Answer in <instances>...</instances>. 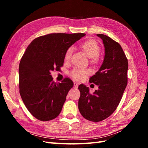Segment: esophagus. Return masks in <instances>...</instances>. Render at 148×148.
I'll list each match as a JSON object with an SVG mask.
<instances>
[{
  "label": "esophagus",
  "instance_id": "obj_1",
  "mask_svg": "<svg viewBox=\"0 0 148 148\" xmlns=\"http://www.w3.org/2000/svg\"><path fill=\"white\" fill-rule=\"evenodd\" d=\"M78 85H79V84H78V83H77V82H75V83H74V87H75V88H77L78 87Z\"/></svg>",
  "mask_w": 148,
  "mask_h": 148
}]
</instances>
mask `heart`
Here are the masks:
<instances>
[{"label":"heart","mask_w":148,"mask_h":148,"mask_svg":"<svg viewBox=\"0 0 148 148\" xmlns=\"http://www.w3.org/2000/svg\"><path fill=\"white\" fill-rule=\"evenodd\" d=\"M81 47L87 55L88 57H91V61L94 63H97L99 61V53L100 51V47L98 43L94 39H88L83 42L81 44ZM73 47L70 46L67 48L65 52L64 59L65 60H70L71 54H72ZM91 73V71L89 69L82 68V67H75L71 70L69 75L70 77L75 79L82 81L84 79L88 76Z\"/></svg>","instance_id":"heart-1"}]
</instances>
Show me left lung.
Returning a JSON list of instances; mask_svg holds the SVG:
<instances>
[{
	"label": "left lung",
	"mask_w": 148,
	"mask_h": 148,
	"mask_svg": "<svg viewBox=\"0 0 148 148\" xmlns=\"http://www.w3.org/2000/svg\"><path fill=\"white\" fill-rule=\"evenodd\" d=\"M105 48L104 61L89 82L99 89L93 94L83 84L78 89V109L83 117L91 122H100L109 117L117 109L127 85L128 60L120 44L110 37L97 34Z\"/></svg>",
	"instance_id": "left-lung-1"
}]
</instances>
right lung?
<instances>
[{
	"label": "right lung",
	"instance_id": "1",
	"mask_svg": "<svg viewBox=\"0 0 148 148\" xmlns=\"http://www.w3.org/2000/svg\"><path fill=\"white\" fill-rule=\"evenodd\" d=\"M84 33H52L34 39L26 48L19 65V88L21 99L29 112L41 121L56 118L73 83L66 78L53 81L51 71L64 65L67 48Z\"/></svg>",
	"mask_w": 148,
	"mask_h": 148
}]
</instances>
